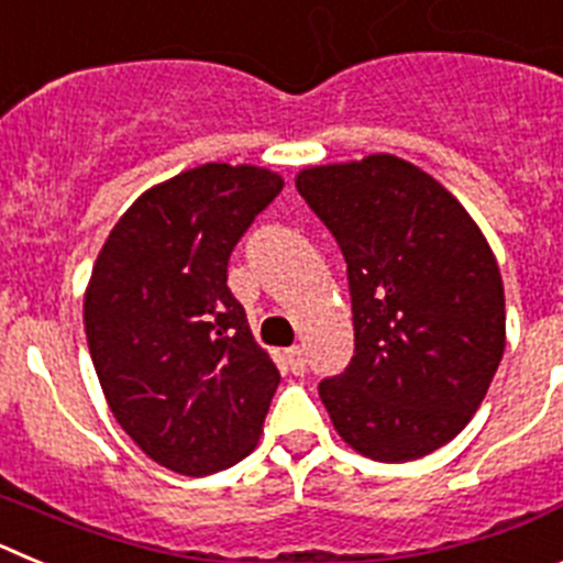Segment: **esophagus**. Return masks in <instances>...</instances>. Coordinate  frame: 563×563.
<instances>
[{"instance_id": "obj_1", "label": "esophagus", "mask_w": 563, "mask_h": 563, "mask_svg": "<svg viewBox=\"0 0 563 563\" xmlns=\"http://www.w3.org/2000/svg\"><path fill=\"white\" fill-rule=\"evenodd\" d=\"M285 361H287V369H290L292 375H305L307 372L305 350H301V346H290V350L285 352Z\"/></svg>"}]
</instances>
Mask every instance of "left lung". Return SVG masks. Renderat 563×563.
Returning a JSON list of instances; mask_svg holds the SVG:
<instances>
[{
	"instance_id": "8db88e82",
	"label": "left lung",
	"mask_w": 563,
	"mask_h": 563,
	"mask_svg": "<svg viewBox=\"0 0 563 563\" xmlns=\"http://www.w3.org/2000/svg\"><path fill=\"white\" fill-rule=\"evenodd\" d=\"M296 188L350 278L355 355L318 383L332 426L377 462L442 449L505 352V287L487 239L454 194L395 154L305 168Z\"/></svg>"
}]
</instances>
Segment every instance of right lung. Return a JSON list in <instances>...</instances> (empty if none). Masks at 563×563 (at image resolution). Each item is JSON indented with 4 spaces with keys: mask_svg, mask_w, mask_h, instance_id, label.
<instances>
[{
    "mask_svg": "<svg viewBox=\"0 0 563 563\" xmlns=\"http://www.w3.org/2000/svg\"><path fill=\"white\" fill-rule=\"evenodd\" d=\"M285 180L206 163L148 188L103 242L84 296L109 409L168 471L208 476L256 449L278 369L228 290V258Z\"/></svg>",
    "mask_w": 563,
    "mask_h": 563,
    "instance_id": "obj_1",
    "label": "right lung"
}]
</instances>
